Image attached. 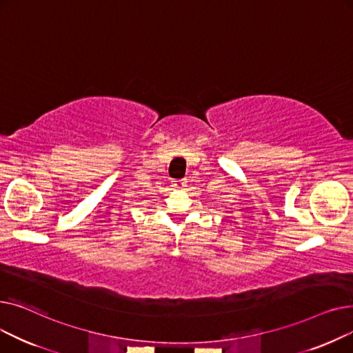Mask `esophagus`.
I'll return each instance as SVG.
<instances>
[{
    "mask_svg": "<svg viewBox=\"0 0 353 353\" xmlns=\"http://www.w3.org/2000/svg\"><path fill=\"white\" fill-rule=\"evenodd\" d=\"M173 188L177 189V190H183L184 188H186V181H184V180H174Z\"/></svg>",
    "mask_w": 353,
    "mask_h": 353,
    "instance_id": "obj_1",
    "label": "esophagus"
}]
</instances>
